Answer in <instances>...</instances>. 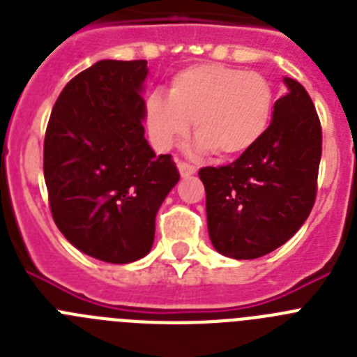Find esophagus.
I'll list each match as a JSON object with an SVG mask.
<instances>
[{
    "instance_id": "1",
    "label": "esophagus",
    "mask_w": 357,
    "mask_h": 357,
    "mask_svg": "<svg viewBox=\"0 0 357 357\" xmlns=\"http://www.w3.org/2000/svg\"><path fill=\"white\" fill-rule=\"evenodd\" d=\"M176 166H178V172H181L182 176H191L197 173V168H195L193 164L184 162V160H178V162H176Z\"/></svg>"
}]
</instances>
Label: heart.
Masks as SVG:
<instances>
[{"label":"heart","mask_w":357,"mask_h":357,"mask_svg":"<svg viewBox=\"0 0 357 357\" xmlns=\"http://www.w3.org/2000/svg\"><path fill=\"white\" fill-rule=\"evenodd\" d=\"M273 102L272 84L259 73L197 64L173 75L168 96H148L144 118L151 141L159 148L182 139L193 121L197 150H213L220 159H234L263 137Z\"/></svg>","instance_id":"1"}]
</instances>
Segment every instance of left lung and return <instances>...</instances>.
Segmentation results:
<instances>
[{"instance_id":"obj_1","label":"left lung","mask_w":357,"mask_h":357,"mask_svg":"<svg viewBox=\"0 0 357 357\" xmlns=\"http://www.w3.org/2000/svg\"><path fill=\"white\" fill-rule=\"evenodd\" d=\"M289 93L254 148L227 166L198 172L206 188L207 229L214 248L255 259L284 245L317 200L321 125L304 85L284 78Z\"/></svg>"}]
</instances>
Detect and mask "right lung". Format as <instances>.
Here are the masks:
<instances>
[{"mask_svg": "<svg viewBox=\"0 0 357 357\" xmlns=\"http://www.w3.org/2000/svg\"><path fill=\"white\" fill-rule=\"evenodd\" d=\"M146 61H100L68 82L44 135L55 225L94 259L125 264L150 252L155 216L181 173L144 139Z\"/></svg>", "mask_w": 357, "mask_h": 357, "instance_id": "1", "label": "right lung"}]
</instances>
